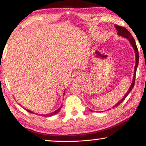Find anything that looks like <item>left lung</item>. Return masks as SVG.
Instances as JSON below:
<instances>
[{"mask_svg": "<svg viewBox=\"0 0 146 146\" xmlns=\"http://www.w3.org/2000/svg\"><path fill=\"white\" fill-rule=\"evenodd\" d=\"M114 26H115V28H116L117 31H118V35H120V36L123 37L124 38H126V39H127L129 40V41L131 44L132 45V46L134 48V50H135V57H136V64H135V70H134V71H135V72H134V76H133L132 83H131L129 89L128 91L126 92V94H125V96H124L122 98V99L120 100V101L117 103L116 104L114 105V106L113 107V108H114V107L118 106L119 105H120L121 103L125 99V98L127 96L128 94H129L130 92L131 91V90H132L133 88L134 87V85H135V78H136V72H137V69L138 65V60H139V54H138V50L137 44H136L135 40V39H134V38L133 37L132 35H131V33L129 32V31L127 29H126L125 28L122 27V26H118V25H114ZM110 109H109L108 110H110Z\"/></svg>", "mask_w": 146, "mask_h": 146, "instance_id": "left-lung-1", "label": "left lung"}]
</instances>
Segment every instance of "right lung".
<instances>
[{
  "mask_svg": "<svg viewBox=\"0 0 146 146\" xmlns=\"http://www.w3.org/2000/svg\"><path fill=\"white\" fill-rule=\"evenodd\" d=\"M63 95H64V93H63ZM62 106H63V105H61V106H60V107H59V109H57L56 111H54V112H52V113H49V114H39V115H40V116H48V117H49V116H54V115H55V114H57L59 112V111H60L61 110V107H62ZM25 110H26V111H27L28 113H33V114H38L37 113H33V112H32V111H30V110H28V109H25Z\"/></svg>",
  "mask_w": 146,
  "mask_h": 146,
  "instance_id": "add662e5",
  "label": "right lung"
}]
</instances>
